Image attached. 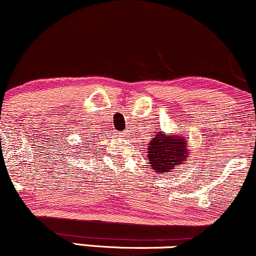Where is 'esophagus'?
I'll return each instance as SVG.
<instances>
[{
    "mask_svg": "<svg viewBox=\"0 0 256 256\" xmlns=\"http://www.w3.org/2000/svg\"><path fill=\"white\" fill-rule=\"evenodd\" d=\"M123 134H126V133H123Z\"/></svg>",
    "mask_w": 256,
    "mask_h": 256,
    "instance_id": "34e87169",
    "label": "esophagus"
}]
</instances>
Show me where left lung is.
<instances>
[{"instance_id":"obj_1","label":"left lung","mask_w":256,"mask_h":256,"mask_svg":"<svg viewBox=\"0 0 256 256\" xmlns=\"http://www.w3.org/2000/svg\"><path fill=\"white\" fill-rule=\"evenodd\" d=\"M190 150L188 135H167L156 132L147 146L148 162L154 172L166 174L184 162L190 156Z\"/></svg>"}]
</instances>
